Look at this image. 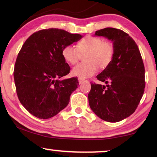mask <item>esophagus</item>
<instances>
[{"mask_svg":"<svg viewBox=\"0 0 157 157\" xmlns=\"http://www.w3.org/2000/svg\"><path fill=\"white\" fill-rule=\"evenodd\" d=\"M78 81H79V84H82V82H84L85 80H84V79H82V78H78Z\"/></svg>","mask_w":157,"mask_h":157,"instance_id":"1","label":"esophagus"}]
</instances>
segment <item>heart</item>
<instances>
[{"instance_id":"b5f03b06","label":"heart","mask_w":157,"mask_h":157,"mask_svg":"<svg viewBox=\"0 0 157 157\" xmlns=\"http://www.w3.org/2000/svg\"><path fill=\"white\" fill-rule=\"evenodd\" d=\"M84 54L86 62L79 63L72 70L73 75L82 79L94 75L98 66L101 69L107 68L112 61L114 48L111 42L104 41L100 37L86 36L78 42L77 47L68 45L62 50L63 59L72 65L78 63Z\"/></svg>"}]
</instances>
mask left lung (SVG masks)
<instances>
[{
  "label": "left lung",
  "instance_id": "left-lung-1",
  "mask_svg": "<svg viewBox=\"0 0 157 157\" xmlns=\"http://www.w3.org/2000/svg\"><path fill=\"white\" fill-rule=\"evenodd\" d=\"M95 35L112 41L114 54L109 65L96 76L107 85L91 82L89 106L103 121L116 123L132 115L141 100L145 86L144 64L136 42L124 31L107 28Z\"/></svg>",
  "mask_w": 157,
  "mask_h": 157
}]
</instances>
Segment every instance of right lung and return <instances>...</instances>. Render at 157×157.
<instances>
[{
  "label": "right lung",
  "instance_id": "1",
  "mask_svg": "<svg viewBox=\"0 0 157 157\" xmlns=\"http://www.w3.org/2000/svg\"><path fill=\"white\" fill-rule=\"evenodd\" d=\"M82 37L49 28L33 33L23 44L16 60L14 78L18 100L32 115L48 119L68 105L79 82L77 78L58 79L71 71L62 50Z\"/></svg>",
  "mask_w": 157,
  "mask_h": 157
}]
</instances>
